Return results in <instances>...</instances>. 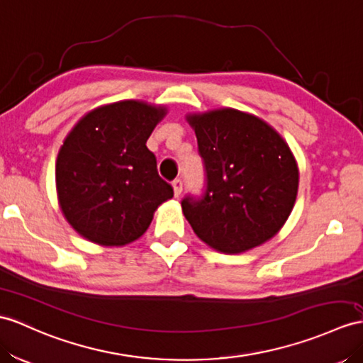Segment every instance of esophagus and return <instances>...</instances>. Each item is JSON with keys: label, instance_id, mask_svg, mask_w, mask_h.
<instances>
[{"label": "esophagus", "instance_id": "34e87169", "mask_svg": "<svg viewBox=\"0 0 363 363\" xmlns=\"http://www.w3.org/2000/svg\"><path fill=\"white\" fill-rule=\"evenodd\" d=\"M172 188H174V196L179 197L180 194H182V191H183V182L180 179H175L172 182Z\"/></svg>", "mask_w": 363, "mask_h": 363}]
</instances>
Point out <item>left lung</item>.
<instances>
[{"label": "left lung", "instance_id": "obj_1", "mask_svg": "<svg viewBox=\"0 0 363 363\" xmlns=\"http://www.w3.org/2000/svg\"><path fill=\"white\" fill-rule=\"evenodd\" d=\"M205 162L206 189L184 197L183 214L211 248L238 254L276 235L294 208L298 167L267 121L231 108L188 113Z\"/></svg>", "mask_w": 363, "mask_h": 363}]
</instances>
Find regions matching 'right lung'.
I'll use <instances>...</instances> for the list:
<instances>
[{
    "mask_svg": "<svg viewBox=\"0 0 363 363\" xmlns=\"http://www.w3.org/2000/svg\"><path fill=\"white\" fill-rule=\"evenodd\" d=\"M167 109L140 100L87 112L60 147V208L75 231L101 246H125L146 233L157 208L174 197L146 141Z\"/></svg>",
    "mask_w": 363,
    "mask_h": 363,
    "instance_id": "add662e5",
    "label": "right lung"
}]
</instances>
